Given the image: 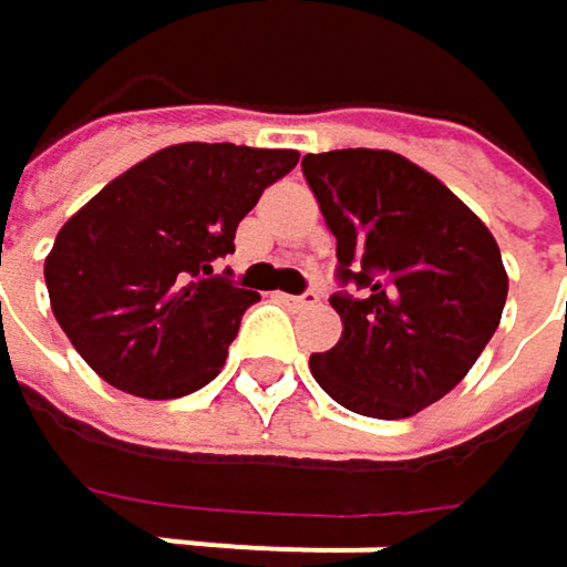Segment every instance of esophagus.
Returning a JSON list of instances; mask_svg holds the SVG:
<instances>
[{"mask_svg": "<svg viewBox=\"0 0 567 567\" xmlns=\"http://www.w3.org/2000/svg\"><path fill=\"white\" fill-rule=\"evenodd\" d=\"M288 308H311L318 305V291H305V295H279Z\"/></svg>", "mask_w": 567, "mask_h": 567, "instance_id": "obj_1", "label": "esophagus"}]
</instances>
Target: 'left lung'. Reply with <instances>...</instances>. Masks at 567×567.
Returning a JSON list of instances; mask_svg holds the SVG:
<instances>
[{"mask_svg": "<svg viewBox=\"0 0 567 567\" xmlns=\"http://www.w3.org/2000/svg\"><path fill=\"white\" fill-rule=\"evenodd\" d=\"M301 173L338 239V279L358 285L331 295L344 331L308 368L361 416H413L496 334L509 295L499 246L453 189L394 151L305 154Z\"/></svg>", "mask_w": 567, "mask_h": 567, "instance_id": "left-lung-1", "label": "left lung"}]
</instances>
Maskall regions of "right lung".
Wrapping results in <instances>:
<instances>
[{
    "label": "right lung",
    "mask_w": 567,
    "mask_h": 567,
    "mask_svg": "<svg viewBox=\"0 0 567 567\" xmlns=\"http://www.w3.org/2000/svg\"><path fill=\"white\" fill-rule=\"evenodd\" d=\"M298 151L173 144L111 179L55 236L45 285L61 331L111 388L173 400L226 364L249 288L213 276L236 226Z\"/></svg>",
    "instance_id": "right-lung-1"
}]
</instances>
